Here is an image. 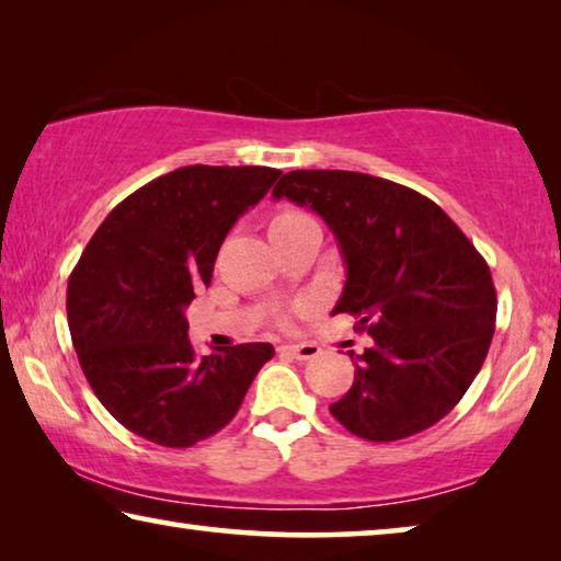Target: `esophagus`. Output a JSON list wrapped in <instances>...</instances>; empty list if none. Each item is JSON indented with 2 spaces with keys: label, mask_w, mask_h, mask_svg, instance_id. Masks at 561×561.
Instances as JSON below:
<instances>
[{
  "label": "esophagus",
  "mask_w": 561,
  "mask_h": 561,
  "mask_svg": "<svg viewBox=\"0 0 561 561\" xmlns=\"http://www.w3.org/2000/svg\"><path fill=\"white\" fill-rule=\"evenodd\" d=\"M279 351H282V354H287L291 358H299V360H309V358L319 356L317 344H284Z\"/></svg>",
  "instance_id": "esophagus-1"
}]
</instances>
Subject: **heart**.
I'll return each mask as SVG.
<instances>
[{"instance_id": "b5f03b06", "label": "heart", "mask_w": 561, "mask_h": 561, "mask_svg": "<svg viewBox=\"0 0 561 561\" xmlns=\"http://www.w3.org/2000/svg\"><path fill=\"white\" fill-rule=\"evenodd\" d=\"M294 217H304V213H297V210H284L279 213L277 217H274V222H284V220H294ZM272 222V225H274Z\"/></svg>"}]
</instances>
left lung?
Instances as JSON below:
<instances>
[{"mask_svg": "<svg viewBox=\"0 0 561 561\" xmlns=\"http://www.w3.org/2000/svg\"><path fill=\"white\" fill-rule=\"evenodd\" d=\"M272 195L324 217L346 262L334 314L374 339L331 415L374 443L431 428L468 391L495 334L488 262L438 205L391 180L291 170Z\"/></svg>", "mask_w": 561, "mask_h": 561, "instance_id": "8db88e82", "label": "left lung"}]
</instances>
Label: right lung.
I'll return each instance as SVG.
<instances>
[{
	"label": "right lung",
	"instance_id": "right-lung-1",
	"mask_svg": "<svg viewBox=\"0 0 561 561\" xmlns=\"http://www.w3.org/2000/svg\"><path fill=\"white\" fill-rule=\"evenodd\" d=\"M282 170L187 165L150 180L108 213L69 277L66 314L79 364L103 408L130 433L190 448L240 411L272 344L197 358L185 307L207 287L247 207Z\"/></svg>",
	"mask_w": 561,
	"mask_h": 561
}]
</instances>
